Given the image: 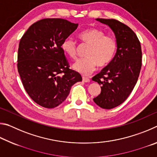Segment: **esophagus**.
<instances>
[{
	"mask_svg": "<svg viewBox=\"0 0 157 157\" xmlns=\"http://www.w3.org/2000/svg\"><path fill=\"white\" fill-rule=\"evenodd\" d=\"M82 81L84 82H89L90 79L88 78H86V77H83V78H82Z\"/></svg>",
	"mask_w": 157,
	"mask_h": 157,
	"instance_id": "esophagus-1",
	"label": "esophagus"
}]
</instances>
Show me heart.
I'll return each mask as SVG.
<instances>
[{"instance_id": "obj_1", "label": "heart", "mask_w": 157, "mask_h": 157, "mask_svg": "<svg viewBox=\"0 0 157 157\" xmlns=\"http://www.w3.org/2000/svg\"><path fill=\"white\" fill-rule=\"evenodd\" d=\"M79 39L83 43L89 45L86 52V58L74 63L73 68L82 75H87L94 72L97 65L104 67L113 59L116 53L118 44L116 38L106 35L105 31L99 28H90L79 34ZM62 49L71 59L77 58V45L72 39L67 38L63 41Z\"/></svg>"}]
</instances>
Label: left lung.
<instances>
[{
	"mask_svg": "<svg viewBox=\"0 0 157 157\" xmlns=\"http://www.w3.org/2000/svg\"><path fill=\"white\" fill-rule=\"evenodd\" d=\"M96 20L109 26L118 44L113 59L92 78L101 85V93L94 98V102L110 109L122 104L136 84L142 66L141 46L134 32L124 23L116 19Z\"/></svg>",
	"mask_w": 157,
	"mask_h": 157,
	"instance_id": "left-lung-1",
	"label": "left lung"
}]
</instances>
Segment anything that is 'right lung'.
<instances>
[{"label":"right lung","instance_id":"right-lung-1","mask_svg":"<svg viewBox=\"0 0 157 157\" xmlns=\"http://www.w3.org/2000/svg\"><path fill=\"white\" fill-rule=\"evenodd\" d=\"M63 18H44L33 23L21 37L17 68L25 90L41 107L52 109L66 100L71 86L82 80L69 68L62 44L78 28Z\"/></svg>","mask_w":157,"mask_h":157}]
</instances>
